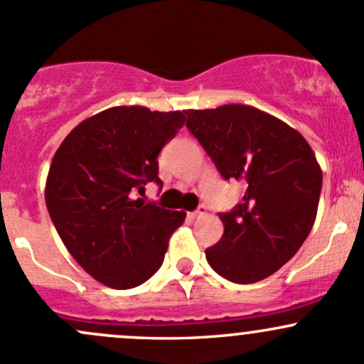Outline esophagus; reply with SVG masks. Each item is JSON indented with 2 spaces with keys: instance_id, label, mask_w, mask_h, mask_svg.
I'll return each instance as SVG.
<instances>
[{
  "instance_id": "1",
  "label": "esophagus",
  "mask_w": 364,
  "mask_h": 364,
  "mask_svg": "<svg viewBox=\"0 0 364 364\" xmlns=\"http://www.w3.org/2000/svg\"><path fill=\"white\" fill-rule=\"evenodd\" d=\"M205 214H208V208H205V205H200V208H198L197 211L192 213V216L193 218H204Z\"/></svg>"
}]
</instances>
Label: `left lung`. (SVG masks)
Segmentation results:
<instances>
[{
  "instance_id": "8db88e82",
  "label": "left lung",
  "mask_w": 364,
  "mask_h": 364,
  "mask_svg": "<svg viewBox=\"0 0 364 364\" xmlns=\"http://www.w3.org/2000/svg\"><path fill=\"white\" fill-rule=\"evenodd\" d=\"M186 127L225 179L247 185L242 204L220 214L223 235L205 250L214 272L251 284L277 272L311 233L323 171L296 129L247 105L186 109Z\"/></svg>"
}]
</instances>
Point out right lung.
I'll return each instance as SVG.
<instances>
[{
  "label": "right lung",
  "mask_w": 364,
  "mask_h": 364,
  "mask_svg": "<svg viewBox=\"0 0 364 364\" xmlns=\"http://www.w3.org/2000/svg\"><path fill=\"white\" fill-rule=\"evenodd\" d=\"M183 112L114 106L87 118L53 155L45 202L78 265L113 289L143 284L160 269L186 213L137 198L159 178L160 150L183 127Z\"/></svg>",
  "instance_id": "right-lung-1"
}]
</instances>
